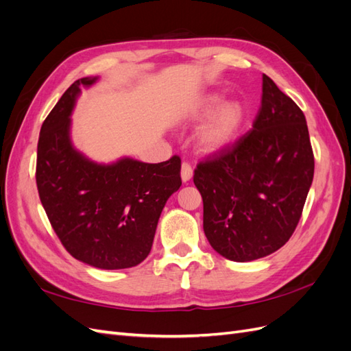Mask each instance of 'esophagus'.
Listing matches in <instances>:
<instances>
[{
  "instance_id": "esophagus-1",
  "label": "esophagus",
  "mask_w": 351,
  "mask_h": 351,
  "mask_svg": "<svg viewBox=\"0 0 351 351\" xmlns=\"http://www.w3.org/2000/svg\"><path fill=\"white\" fill-rule=\"evenodd\" d=\"M192 177H193L192 165L187 164V162H183L182 164V180H183V183L190 182V178H192Z\"/></svg>"
}]
</instances>
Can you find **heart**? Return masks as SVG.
I'll return each instance as SVG.
<instances>
[{"label": "heart", "instance_id": "b5f03b06", "mask_svg": "<svg viewBox=\"0 0 351 351\" xmlns=\"http://www.w3.org/2000/svg\"><path fill=\"white\" fill-rule=\"evenodd\" d=\"M219 93H209L202 98L196 108V119L206 120L196 132V146L204 154H218L234 143L247 121V108L239 99H226Z\"/></svg>", "mask_w": 351, "mask_h": 351}]
</instances>
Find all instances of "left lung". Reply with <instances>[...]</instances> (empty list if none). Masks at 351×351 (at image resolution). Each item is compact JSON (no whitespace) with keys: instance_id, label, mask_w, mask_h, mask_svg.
Wrapping results in <instances>:
<instances>
[{"instance_id":"obj_1","label":"left lung","mask_w":351,"mask_h":351,"mask_svg":"<svg viewBox=\"0 0 351 351\" xmlns=\"http://www.w3.org/2000/svg\"><path fill=\"white\" fill-rule=\"evenodd\" d=\"M313 169L303 111L263 74L253 129L195 171L212 249L252 262L282 247L299 224Z\"/></svg>"}]
</instances>
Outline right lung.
I'll list each match as a JSON object with an SVG mask.
<instances>
[{"mask_svg": "<svg viewBox=\"0 0 351 351\" xmlns=\"http://www.w3.org/2000/svg\"><path fill=\"white\" fill-rule=\"evenodd\" d=\"M99 77L74 82L40 127L38 192L52 228L73 258L99 269H124L143 262L152 249L161 212L182 186V161L147 164L130 156L97 162L71 141V114L80 88Z\"/></svg>", "mask_w": 351, "mask_h": 351, "instance_id": "1", "label": "right lung"}]
</instances>
